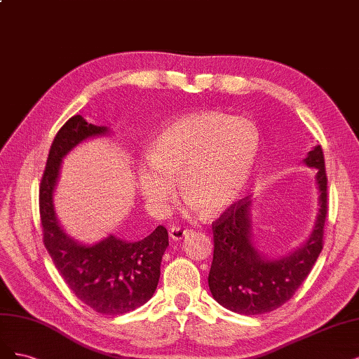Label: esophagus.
Segmentation results:
<instances>
[{
    "label": "esophagus",
    "instance_id": "1",
    "mask_svg": "<svg viewBox=\"0 0 359 359\" xmlns=\"http://www.w3.org/2000/svg\"><path fill=\"white\" fill-rule=\"evenodd\" d=\"M192 233V229H189V228H182V226H172L171 229H170V237L172 238V240H182V238H184L187 237L188 234H191Z\"/></svg>",
    "mask_w": 359,
    "mask_h": 359
}]
</instances>
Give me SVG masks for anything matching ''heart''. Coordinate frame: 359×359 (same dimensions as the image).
Returning <instances> with one entry per match:
<instances>
[{"instance_id": "obj_1", "label": "heart", "mask_w": 359, "mask_h": 359, "mask_svg": "<svg viewBox=\"0 0 359 359\" xmlns=\"http://www.w3.org/2000/svg\"><path fill=\"white\" fill-rule=\"evenodd\" d=\"M261 135L246 118L219 111L187 114L168 125L137 171V187L149 212L163 216L175 180L188 210L216 215L233 204L250 180Z\"/></svg>"}]
</instances>
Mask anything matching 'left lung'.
Returning <instances> with one entry per match:
<instances>
[{"mask_svg": "<svg viewBox=\"0 0 359 359\" xmlns=\"http://www.w3.org/2000/svg\"><path fill=\"white\" fill-rule=\"evenodd\" d=\"M303 163L316 168L319 209L309 238L286 257L261 253L252 234V200H240L213 222V262L209 287L216 302L240 315H262L285 304L295 294L319 257L327 217V172L320 144Z\"/></svg>", "mask_w": 359, "mask_h": 359, "instance_id": "left-lung-1", "label": "left lung"}]
</instances>
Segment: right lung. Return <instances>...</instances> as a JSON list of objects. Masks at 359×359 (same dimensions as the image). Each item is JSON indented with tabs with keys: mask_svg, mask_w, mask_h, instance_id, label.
<instances>
[{
	"mask_svg": "<svg viewBox=\"0 0 359 359\" xmlns=\"http://www.w3.org/2000/svg\"><path fill=\"white\" fill-rule=\"evenodd\" d=\"M110 135L107 126L86 122L80 114L68 119L50 146L40 184L43 241L57 271L73 294L98 313L118 316L152 298L161 276L168 233L156 226L143 240L126 241L110 234L94 245L68 236L57 221L53 194L62 159L88 138Z\"/></svg>",
	"mask_w": 359,
	"mask_h": 359,
	"instance_id": "1",
	"label": "right lung"
}]
</instances>
